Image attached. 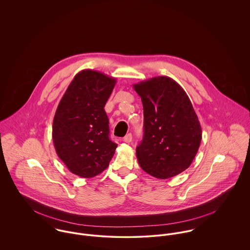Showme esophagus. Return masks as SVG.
Masks as SVG:
<instances>
[{"instance_id":"esophagus-1","label":"esophagus","mask_w":250,"mask_h":250,"mask_svg":"<svg viewBox=\"0 0 250 250\" xmlns=\"http://www.w3.org/2000/svg\"><path fill=\"white\" fill-rule=\"evenodd\" d=\"M132 134H127L125 137H124V139H123V141L125 142L126 143H130L132 142Z\"/></svg>"}]
</instances>
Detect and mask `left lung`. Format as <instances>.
Wrapping results in <instances>:
<instances>
[{"label": "left lung", "mask_w": 250, "mask_h": 250, "mask_svg": "<svg viewBox=\"0 0 250 250\" xmlns=\"http://www.w3.org/2000/svg\"><path fill=\"white\" fill-rule=\"evenodd\" d=\"M133 86L142 98L144 117L138 162L156 178L174 177L190 166L201 143L194 108L186 91L169 77H154Z\"/></svg>", "instance_id": "1"}]
</instances>
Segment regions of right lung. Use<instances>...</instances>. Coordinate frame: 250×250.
<instances>
[{"instance_id":"1","label":"right lung","mask_w":250,"mask_h":250,"mask_svg":"<svg viewBox=\"0 0 250 250\" xmlns=\"http://www.w3.org/2000/svg\"><path fill=\"white\" fill-rule=\"evenodd\" d=\"M116 80L101 72H79L63 94L53 120V143L73 174L91 178L103 172L115 152L104 107Z\"/></svg>"}]
</instances>
